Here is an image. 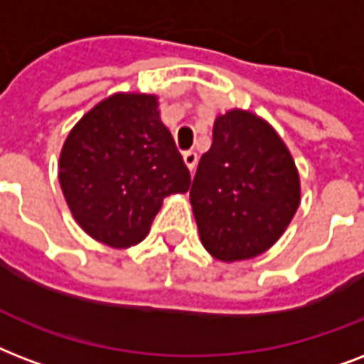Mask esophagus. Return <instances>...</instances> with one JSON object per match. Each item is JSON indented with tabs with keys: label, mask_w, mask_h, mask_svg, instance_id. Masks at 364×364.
I'll return each mask as SVG.
<instances>
[{
	"label": "esophagus",
	"mask_w": 364,
	"mask_h": 364,
	"mask_svg": "<svg viewBox=\"0 0 364 364\" xmlns=\"http://www.w3.org/2000/svg\"><path fill=\"white\" fill-rule=\"evenodd\" d=\"M184 163H186V167H188V171L190 173H193L196 171V165H197V154L196 151H184Z\"/></svg>",
	"instance_id": "1"
}]
</instances>
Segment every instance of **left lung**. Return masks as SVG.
Returning a JSON list of instances; mask_svg holds the SVG:
<instances>
[{
	"mask_svg": "<svg viewBox=\"0 0 364 364\" xmlns=\"http://www.w3.org/2000/svg\"><path fill=\"white\" fill-rule=\"evenodd\" d=\"M292 154L266 119L233 108L218 115L190 201L203 247L226 264L255 258L277 243L300 205Z\"/></svg>",
	"mask_w": 364,
	"mask_h": 364,
	"instance_id": "obj_1",
	"label": "left lung"
}]
</instances>
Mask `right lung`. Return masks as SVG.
Instances as JSON below:
<instances>
[{"instance_id": "right-lung-1", "label": "right lung", "mask_w": 364, "mask_h": 364, "mask_svg": "<svg viewBox=\"0 0 364 364\" xmlns=\"http://www.w3.org/2000/svg\"><path fill=\"white\" fill-rule=\"evenodd\" d=\"M58 182L87 235L129 249L148 235L165 197L190 190V171L163 125L159 98L115 92L70 131Z\"/></svg>"}]
</instances>
